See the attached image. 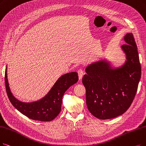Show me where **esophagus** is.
I'll use <instances>...</instances> for the list:
<instances>
[{
    "label": "esophagus",
    "instance_id": "34e87169",
    "mask_svg": "<svg viewBox=\"0 0 146 146\" xmlns=\"http://www.w3.org/2000/svg\"><path fill=\"white\" fill-rule=\"evenodd\" d=\"M78 77H79V80H81V78H82L83 77V74H84V72H83V70L80 68L78 70Z\"/></svg>",
    "mask_w": 146,
    "mask_h": 146
}]
</instances>
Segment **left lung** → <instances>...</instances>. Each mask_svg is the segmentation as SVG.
I'll list each match as a JSON object with an SVG mask.
<instances>
[{
  "mask_svg": "<svg viewBox=\"0 0 146 146\" xmlns=\"http://www.w3.org/2000/svg\"><path fill=\"white\" fill-rule=\"evenodd\" d=\"M124 39L126 44L121 48L127 60L121 68L111 69L107 62L101 61L86 68L82 83L86 104L96 118L110 119L123 114L136 95L141 73L137 46L132 33H127Z\"/></svg>",
  "mask_w": 146,
  "mask_h": 146,
  "instance_id": "left-lung-1",
  "label": "left lung"
}]
</instances>
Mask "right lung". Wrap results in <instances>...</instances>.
<instances>
[{
    "instance_id": "obj_1",
    "label": "right lung",
    "mask_w": 146,
    "mask_h": 146,
    "mask_svg": "<svg viewBox=\"0 0 146 146\" xmlns=\"http://www.w3.org/2000/svg\"><path fill=\"white\" fill-rule=\"evenodd\" d=\"M7 68L5 73L6 91L13 106L19 111L31 119L50 121L54 119L61 111L62 98L64 93L70 87L78 80V74L72 72L63 75L52 87L41 100L32 103H24L17 100L12 95L9 87L7 79Z\"/></svg>"
}]
</instances>
